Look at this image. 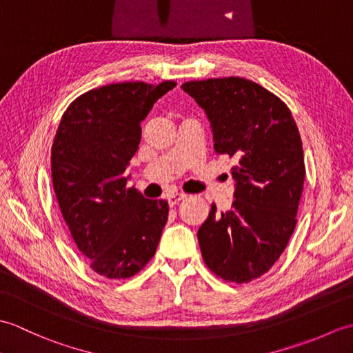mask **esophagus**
<instances>
[{
    "label": "esophagus",
    "instance_id": "34e87169",
    "mask_svg": "<svg viewBox=\"0 0 353 353\" xmlns=\"http://www.w3.org/2000/svg\"><path fill=\"white\" fill-rule=\"evenodd\" d=\"M183 199H186V194H183V192H176V194H170V196H167V201H168L170 206L177 205L179 201L183 200Z\"/></svg>",
    "mask_w": 353,
    "mask_h": 353
}]
</instances>
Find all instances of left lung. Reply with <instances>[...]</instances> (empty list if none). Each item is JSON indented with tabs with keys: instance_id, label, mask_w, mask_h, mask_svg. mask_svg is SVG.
I'll use <instances>...</instances> for the list:
<instances>
[{
	"instance_id": "8db88e82",
	"label": "left lung",
	"mask_w": 353,
	"mask_h": 353,
	"mask_svg": "<svg viewBox=\"0 0 353 353\" xmlns=\"http://www.w3.org/2000/svg\"><path fill=\"white\" fill-rule=\"evenodd\" d=\"M183 91L211 123L214 150L235 156V201L211 206L197 238L206 265L221 279L250 282L279 259L296 228L305 162L294 118L281 99L241 77L186 81Z\"/></svg>"
}]
</instances>
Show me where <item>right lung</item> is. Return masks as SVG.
Masks as SVG:
<instances>
[{
	"mask_svg": "<svg viewBox=\"0 0 353 353\" xmlns=\"http://www.w3.org/2000/svg\"><path fill=\"white\" fill-rule=\"evenodd\" d=\"M176 81H125L92 89L65 110L51 148V177L65 223L94 272L125 279L153 258L168 203L132 186L125 168L141 123Z\"/></svg>",
	"mask_w": 353,
	"mask_h": 353,
	"instance_id": "1",
	"label": "right lung"
}]
</instances>
